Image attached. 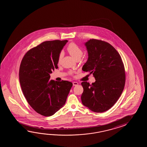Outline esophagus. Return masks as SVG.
<instances>
[{
    "label": "esophagus",
    "mask_w": 147,
    "mask_h": 147,
    "mask_svg": "<svg viewBox=\"0 0 147 147\" xmlns=\"http://www.w3.org/2000/svg\"><path fill=\"white\" fill-rule=\"evenodd\" d=\"M72 84H73V86H77L78 84V83L77 82H72Z\"/></svg>",
    "instance_id": "esophagus-1"
}]
</instances>
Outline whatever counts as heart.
<instances>
[{
    "label": "heart",
    "instance_id": "obj_1",
    "mask_svg": "<svg viewBox=\"0 0 147 147\" xmlns=\"http://www.w3.org/2000/svg\"><path fill=\"white\" fill-rule=\"evenodd\" d=\"M67 50L69 53L75 59L80 58L83 55V50L81 47H79L77 44L72 42L69 44L67 47ZM63 53L61 52L58 56V63H60L63 58Z\"/></svg>",
    "mask_w": 147,
    "mask_h": 147
}]
</instances>
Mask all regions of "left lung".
I'll list each match as a JSON object with an SVG mask.
<instances>
[{
  "mask_svg": "<svg viewBox=\"0 0 147 147\" xmlns=\"http://www.w3.org/2000/svg\"><path fill=\"white\" fill-rule=\"evenodd\" d=\"M88 54L82 70L92 74L96 81L81 82L82 103L95 113L110 109L120 97L125 87V67L120 55L110 44L90 39L84 43Z\"/></svg>",
  "mask_w": 147,
  "mask_h": 147,
  "instance_id": "8db88e82",
  "label": "left lung"
}]
</instances>
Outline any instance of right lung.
Returning <instances> with one entry per match:
<instances>
[{
  "instance_id": "obj_1",
  "label": "right lung",
  "mask_w": 147,
  "mask_h": 147,
  "mask_svg": "<svg viewBox=\"0 0 147 147\" xmlns=\"http://www.w3.org/2000/svg\"><path fill=\"white\" fill-rule=\"evenodd\" d=\"M67 40L47 41L29 50L19 68V81L29 105L42 116L54 115L66 103L72 83L50 80Z\"/></svg>"
}]
</instances>
